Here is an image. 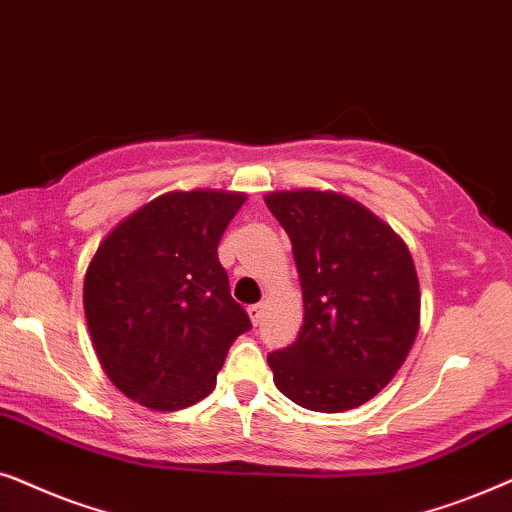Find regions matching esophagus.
Wrapping results in <instances>:
<instances>
[{"instance_id":"obj_1","label":"esophagus","mask_w":512,"mask_h":512,"mask_svg":"<svg viewBox=\"0 0 512 512\" xmlns=\"http://www.w3.org/2000/svg\"><path fill=\"white\" fill-rule=\"evenodd\" d=\"M248 313H250L252 325H260L262 323V316H264V306L262 304H252L250 309H248Z\"/></svg>"}]
</instances>
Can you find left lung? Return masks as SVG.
<instances>
[{"label":"left lung","instance_id":"left-lung-1","mask_svg":"<svg viewBox=\"0 0 512 512\" xmlns=\"http://www.w3.org/2000/svg\"><path fill=\"white\" fill-rule=\"evenodd\" d=\"M304 297L295 342L269 353L278 391L313 412H346L384 388L419 330V278L407 245L377 215L332 192H276Z\"/></svg>","mask_w":512,"mask_h":512}]
</instances>
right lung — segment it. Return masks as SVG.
<instances>
[{
	"mask_svg": "<svg viewBox=\"0 0 512 512\" xmlns=\"http://www.w3.org/2000/svg\"><path fill=\"white\" fill-rule=\"evenodd\" d=\"M245 194L170 192L112 229L88 264L84 311L98 360L135 403L175 412L215 388L252 323L217 245Z\"/></svg>",
	"mask_w": 512,
	"mask_h": 512,
	"instance_id": "add662e5",
	"label": "right lung"
}]
</instances>
